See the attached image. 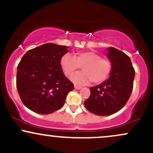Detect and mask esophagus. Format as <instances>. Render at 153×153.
<instances>
[{
	"instance_id": "1",
	"label": "esophagus",
	"mask_w": 153,
	"mask_h": 153,
	"mask_svg": "<svg viewBox=\"0 0 153 153\" xmlns=\"http://www.w3.org/2000/svg\"><path fill=\"white\" fill-rule=\"evenodd\" d=\"M74 88H75V89H76V90H80V89H81V88H82V87H80V86H78V85H75Z\"/></svg>"
}]
</instances>
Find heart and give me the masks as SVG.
Wrapping results in <instances>:
<instances>
[{
    "label": "heart",
    "instance_id": "obj_1",
    "mask_svg": "<svg viewBox=\"0 0 153 153\" xmlns=\"http://www.w3.org/2000/svg\"><path fill=\"white\" fill-rule=\"evenodd\" d=\"M60 65L67 76H70L82 66L83 72L77 73L71 76V80L77 85H83L93 81L101 83L109 77L111 64L107 59L94 51L78 52L74 57L71 54H63L60 59Z\"/></svg>",
    "mask_w": 153,
    "mask_h": 153
}]
</instances>
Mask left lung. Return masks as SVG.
Returning a JSON list of instances; mask_svg holds the SVG:
<instances>
[{"mask_svg": "<svg viewBox=\"0 0 153 153\" xmlns=\"http://www.w3.org/2000/svg\"><path fill=\"white\" fill-rule=\"evenodd\" d=\"M106 54L111 64L108 80L90 88L85 108L99 116H109L119 111L130 97L135 72L129 56L114 47L107 48Z\"/></svg>", "mask_w": 153, "mask_h": 153, "instance_id": "1", "label": "left lung"}]
</instances>
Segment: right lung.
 Here are the masks:
<instances>
[{
	"label": "right lung",
	"instance_id": "right-lung-1",
	"mask_svg": "<svg viewBox=\"0 0 153 153\" xmlns=\"http://www.w3.org/2000/svg\"><path fill=\"white\" fill-rule=\"evenodd\" d=\"M68 47L52 43L27 51L18 67L16 87L24 106L41 114H49L64 105L73 84L66 78L60 59Z\"/></svg>",
	"mask_w": 153,
	"mask_h": 153
}]
</instances>
